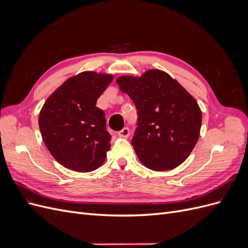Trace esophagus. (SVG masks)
<instances>
[{"label":"esophagus","instance_id":"esophagus-1","mask_svg":"<svg viewBox=\"0 0 248 248\" xmlns=\"http://www.w3.org/2000/svg\"><path fill=\"white\" fill-rule=\"evenodd\" d=\"M129 134H130V130H129L128 127H124V128H123L122 130H120V131L118 132V136H119L120 138H124V139L128 138Z\"/></svg>","mask_w":248,"mask_h":248}]
</instances>
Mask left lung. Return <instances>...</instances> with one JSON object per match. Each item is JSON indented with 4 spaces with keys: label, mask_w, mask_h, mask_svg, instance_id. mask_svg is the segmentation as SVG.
Listing matches in <instances>:
<instances>
[{
    "label": "left lung",
    "mask_w": 248,
    "mask_h": 248,
    "mask_svg": "<svg viewBox=\"0 0 248 248\" xmlns=\"http://www.w3.org/2000/svg\"><path fill=\"white\" fill-rule=\"evenodd\" d=\"M117 82L138 110L131 144L141 163L156 171L180 166L200 137L202 111L196 99L160 70H149L140 78L121 77Z\"/></svg>",
    "instance_id": "left-lung-1"
}]
</instances>
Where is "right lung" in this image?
Masks as SVG:
<instances>
[{
    "label": "right lung",
    "instance_id": "1",
    "mask_svg": "<svg viewBox=\"0 0 248 248\" xmlns=\"http://www.w3.org/2000/svg\"><path fill=\"white\" fill-rule=\"evenodd\" d=\"M112 76L87 71L67 79L52 93L40 111L44 144L63 167L92 171L106 160L111 136L104 111L96 107Z\"/></svg>",
    "mask_w": 248,
    "mask_h": 248
}]
</instances>
